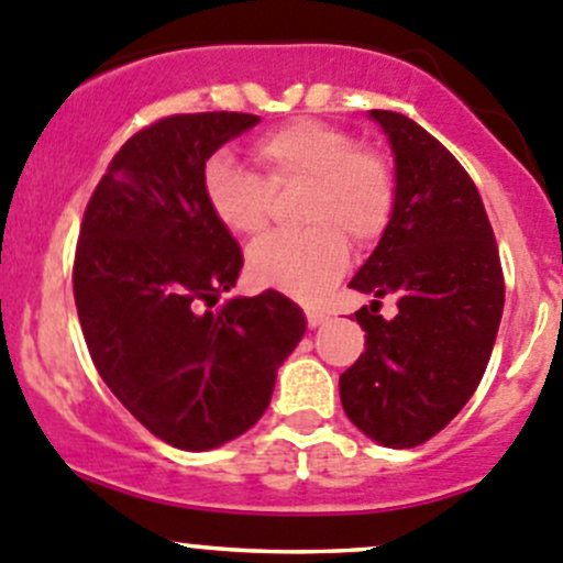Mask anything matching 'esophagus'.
I'll list each match as a JSON object with an SVG mask.
<instances>
[{
    "label": "esophagus",
    "instance_id": "esophagus-1",
    "mask_svg": "<svg viewBox=\"0 0 563 563\" xmlns=\"http://www.w3.org/2000/svg\"><path fill=\"white\" fill-rule=\"evenodd\" d=\"M305 319H308V327L313 330V327H321L327 319H330V313L321 308H305Z\"/></svg>",
    "mask_w": 563,
    "mask_h": 563
}]
</instances>
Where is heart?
<instances>
[{
	"label": "heart",
	"instance_id": "heart-1",
	"mask_svg": "<svg viewBox=\"0 0 563 563\" xmlns=\"http://www.w3.org/2000/svg\"><path fill=\"white\" fill-rule=\"evenodd\" d=\"M272 189L308 187L299 206V233H277L247 255L250 275L297 299H319L349 264V242L368 247L390 225L396 178L357 136L324 120H291L253 145ZM203 195L222 228L255 239L269 225L272 192L231 154L203 170Z\"/></svg>",
	"mask_w": 563,
	"mask_h": 563
}]
</instances>
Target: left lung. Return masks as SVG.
<instances>
[{"label": "left lung", "mask_w": 563, "mask_h": 563, "mask_svg": "<svg viewBox=\"0 0 563 563\" xmlns=\"http://www.w3.org/2000/svg\"><path fill=\"white\" fill-rule=\"evenodd\" d=\"M396 165V209L349 288L365 352L343 371L341 404L354 427L385 449H415L449 427L476 393L500 316L504 272L482 195L465 167L415 120L371 109ZM396 296L399 313L378 316Z\"/></svg>", "instance_id": "left-lung-1"}]
</instances>
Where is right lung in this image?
Returning a JSON list of instances; mask_svg holds the SVG:
<instances>
[{
    "label": "right lung",
    "instance_id": "add662e5",
    "mask_svg": "<svg viewBox=\"0 0 563 563\" xmlns=\"http://www.w3.org/2000/svg\"><path fill=\"white\" fill-rule=\"evenodd\" d=\"M258 114H173L136 131L98 181L74 261L79 324L98 374L151 434L211 451L258 423L305 335L280 291L220 294L244 258L203 195L206 162Z\"/></svg>",
    "mask_w": 563,
    "mask_h": 563
}]
</instances>
